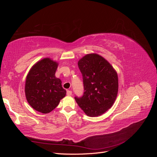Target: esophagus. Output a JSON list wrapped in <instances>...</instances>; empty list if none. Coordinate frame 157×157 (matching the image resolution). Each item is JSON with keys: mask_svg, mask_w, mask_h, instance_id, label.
<instances>
[{"mask_svg": "<svg viewBox=\"0 0 157 157\" xmlns=\"http://www.w3.org/2000/svg\"><path fill=\"white\" fill-rule=\"evenodd\" d=\"M67 96H71V95H72V91H71V90H67Z\"/></svg>", "mask_w": 157, "mask_h": 157, "instance_id": "1", "label": "esophagus"}]
</instances>
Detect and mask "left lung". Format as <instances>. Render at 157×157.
Wrapping results in <instances>:
<instances>
[{
	"label": "left lung",
	"mask_w": 157,
	"mask_h": 157,
	"mask_svg": "<svg viewBox=\"0 0 157 157\" xmlns=\"http://www.w3.org/2000/svg\"><path fill=\"white\" fill-rule=\"evenodd\" d=\"M82 75V96L75 99L89 117H98L110 109L118 89V76L111 65L101 56L87 54L78 62Z\"/></svg>",
	"instance_id": "left-lung-1"
}]
</instances>
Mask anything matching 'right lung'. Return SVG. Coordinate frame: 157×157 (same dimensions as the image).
Returning <instances> with one entry per match:
<instances>
[{"mask_svg": "<svg viewBox=\"0 0 157 157\" xmlns=\"http://www.w3.org/2000/svg\"><path fill=\"white\" fill-rule=\"evenodd\" d=\"M58 65L50 58H44L33 66L27 76V100L33 109L42 113L54 110L66 95L61 80L55 77Z\"/></svg>", "mask_w": 157, "mask_h": 157, "instance_id": "1", "label": "right lung"}]
</instances>
